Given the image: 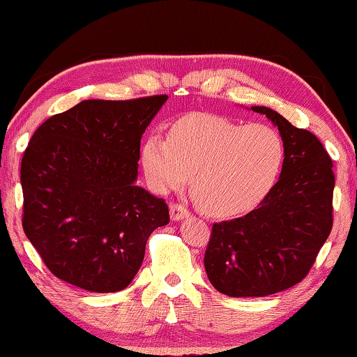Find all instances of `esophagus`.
<instances>
[{"label": "esophagus", "mask_w": 357, "mask_h": 357, "mask_svg": "<svg viewBox=\"0 0 357 357\" xmlns=\"http://www.w3.org/2000/svg\"><path fill=\"white\" fill-rule=\"evenodd\" d=\"M169 210H171V220L172 221H182V220H186V218L190 216V211L180 204H171Z\"/></svg>", "instance_id": "1"}]
</instances>
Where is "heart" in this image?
Instances as JSON below:
<instances>
[{
	"label": "heart",
	"mask_w": 357,
	"mask_h": 357,
	"mask_svg": "<svg viewBox=\"0 0 357 357\" xmlns=\"http://www.w3.org/2000/svg\"><path fill=\"white\" fill-rule=\"evenodd\" d=\"M284 160L285 144L274 128L205 112L178 119L169 139L149 135L141 147V165L153 190H180L190 175L192 201L213 218L257 207L278 182Z\"/></svg>",
	"instance_id": "1"
}]
</instances>
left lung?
I'll use <instances>...</instances> for the list:
<instances>
[{
  "label": "left lung",
  "instance_id": "8db88e82",
  "mask_svg": "<svg viewBox=\"0 0 357 357\" xmlns=\"http://www.w3.org/2000/svg\"><path fill=\"white\" fill-rule=\"evenodd\" d=\"M278 127L285 160L278 183L255 210L216 222L204 265L227 296H268L307 276L333 227V161L310 131L266 106H251Z\"/></svg>",
  "mask_w": 357,
  "mask_h": 357
}]
</instances>
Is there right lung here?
<instances>
[{"label":"right lung","mask_w":357,"mask_h":357,"mask_svg":"<svg viewBox=\"0 0 357 357\" xmlns=\"http://www.w3.org/2000/svg\"><path fill=\"white\" fill-rule=\"evenodd\" d=\"M166 100H84L31 137L23 230L56 278L112 293L139 271L150 234L169 222L165 201L136 185L142 133Z\"/></svg>","instance_id":"add662e5"}]
</instances>
